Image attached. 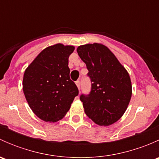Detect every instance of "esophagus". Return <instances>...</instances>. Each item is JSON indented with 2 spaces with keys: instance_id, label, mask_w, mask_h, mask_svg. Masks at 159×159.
<instances>
[{
  "instance_id": "1",
  "label": "esophagus",
  "mask_w": 159,
  "mask_h": 159,
  "mask_svg": "<svg viewBox=\"0 0 159 159\" xmlns=\"http://www.w3.org/2000/svg\"><path fill=\"white\" fill-rule=\"evenodd\" d=\"M75 83H76L77 86H78V89L80 90V88H81V81H80V80H78V81H77Z\"/></svg>"
}]
</instances>
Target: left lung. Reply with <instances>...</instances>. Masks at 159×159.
<instances>
[{
    "label": "left lung",
    "mask_w": 159,
    "mask_h": 159,
    "mask_svg": "<svg viewBox=\"0 0 159 159\" xmlns=\"http://www.w3.org/2000/svg\"><path fill=\"white\" fill-rule=\"evenodd\" d=\"M77 51L91 80L90 92L80 95L85 114L98 125H110L122 116L131 100L129 73L105 45L85 44Z\"/></svg>",
    "instance_id": "1"
}]
</instances>
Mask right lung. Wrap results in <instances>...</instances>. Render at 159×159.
<instances>
[{
  "label": "right lung",
  "mask_w": 159,
  "mask_h": 159,
  "mask_svg": "<svg viewBox=\"0 0 159 159\" xmlns=\"http://www.w3.org/2000/svg\"><path fill=\"white\" fill-rule=\"evenodd\" d=\"M74 50L73 46L61 44L50 46L25 70L24 94L34 113L44 121L61 119L78 95L68 68V57Z\"/></svg>",
  "instance_id": "1"
}]
</instances>
